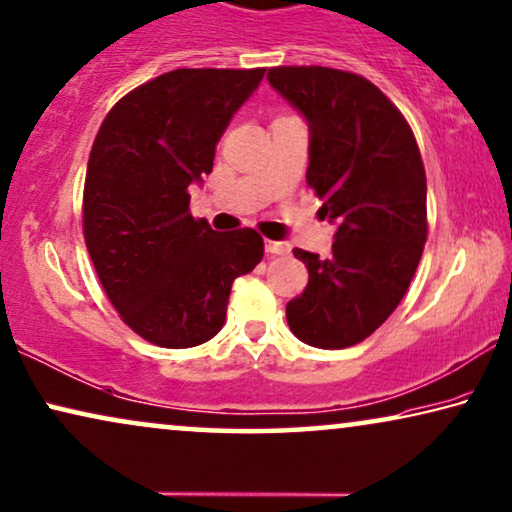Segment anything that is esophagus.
<instances>
[{
    "instance_id": "1",
    "label": "esophagus",
    "mask_w": 512,
    "mask_h": 512,
    "mask_svg": "<svg viewBox=\"0 0 512 512\" xmlns=\"http://www.w3.org/2000/svg\"><path fill=\"white\" fill-rule=\"evenodd\" d=\"M265 251H268L270 256H286L291 254V244L281 240H265Z\"/></svg>"
}]
</instances>
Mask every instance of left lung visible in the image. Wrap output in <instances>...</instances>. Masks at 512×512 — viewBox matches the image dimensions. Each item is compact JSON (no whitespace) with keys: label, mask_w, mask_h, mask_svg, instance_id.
<instances>
[{"label":"left lung","mask_w":512,"mask_h":512,"mask_svg":"<svg viewBox=\"0 0 512 512\" xmlns=\"http://www.w3.org/2000/svg\"><path fill=\"white\" fill-rule=\"evenodd\" d=\"M277 90L309 124L307 184L337 224L328 256L286 305L288 328L316 348L367 339L404 298L427 240V180L413 131L367 78L328 66H277Z\"/></svg>","instance_id":"obj_1"}]
</instances>
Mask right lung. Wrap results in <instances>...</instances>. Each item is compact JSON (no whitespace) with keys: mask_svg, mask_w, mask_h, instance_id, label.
Masks as SVG:
<instances>
[{"mask_svg":"<svg viewBox=\"0 0 512 512\" xmlns=\"http://www.w3.org/2000/svg\"><path fill=\"white\" fill-rule=\"evenodd\" d=\"M265 69H175L113 106L87 161L83 228L103 291L147 342L189 348L226 321L233 281L263 258L251 228L217 233L189 212L228 122Z\"/></svg>","mask_w":512,"mask_h":512,"instance_id":"right-lung-1","label":"right lung"}]
</instances>
